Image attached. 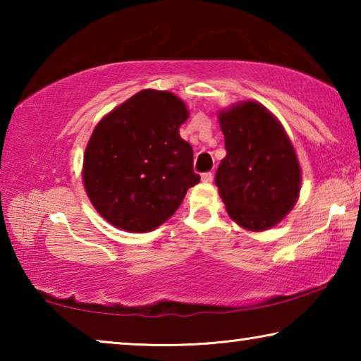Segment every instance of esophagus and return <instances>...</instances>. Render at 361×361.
<instances>
[{
    "instance_id": "1",
    "label": "esophagus",
    "mask_w": 361,
    "mask_h": 361,
    "mask_svg": "<svg viewBox=\"0 0 361 361\" xmlns=\"http://www.w3.org/2000/svg\"><path fill=\"white\" fill-rule=\"evenodd\" d=\"M200 178H202L204 183H212L213 181V173L212 172H205V173H202V176H200Z\"/></svg>"
}]
</instances>
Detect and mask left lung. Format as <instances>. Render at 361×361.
Returning a JSON list of instances; mask_svg holds the SVG:
<instances>
[{"label": "left lung", "mask_w": 361, "mask_h": 361, "mask_svg": "<svg viewBox=\"0 0 361 361\" xmlns=\"http://www.w3.org/2000/svg\"><path fill=\"white\" fill-rule=\"evenodd\" d=\"M226 157L215 183L229 216L248 231H266L288 215L301 189V167L282 124L256 102L218 114Z\"/></svg>", "instance_id": "1"}]
</instances>
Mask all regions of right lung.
<instances>
[{
  "instance_id": "add662e5",
  "label": "right lung",
  "mask_w": 361,
  "mask_h": 361,
  "mask_svg": "<svg viewBox=\"0 0 361 361\" xmlns=\"http://www.w3.org/2000/svg\"><path fill=\"white\" fill-rule=\"evenodd\" d=\"M188 116L175 94L145 89L95 126L84 152L82 181L108 223L129 232L156 229L200 181L191 145L180 137Z\"/></svg>"
}]
</instances>
